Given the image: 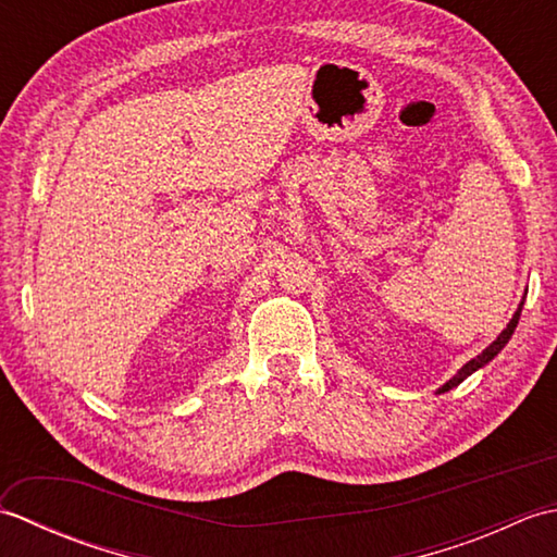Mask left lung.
<instances>
[{
    "mask_svg": "<svg viewBox=\"0 0 557 557\" xmlns=\"http://www.w3.org/2000/svg\"><path fill=\"white\" fill-rule=\"evenodd\" d=\"M524 304V301H522ZM522 304H519V309H517V313L512 315V321L510 323H507V327L503 330V333L498 335V339H495L493 342V345L491 347H486V349H483L481 354H479V357L476 359H471L469 363H465V366H461V371L453 377V381H449V383H445L441 389H437V393H447V389H453V387H457L461 381H465V377L467 375H471V373H474L476 369H481V366H486L493 357H495V354H498L505 345H507V339H510L512 337V333H515V327H517V323H519V315H522Z\"/></svg>",
    "mask_w": 557,
    "mask_h": 557,
    "instance_id": "left-lung-1",
    "label": "left lung"
}]
</instances>
